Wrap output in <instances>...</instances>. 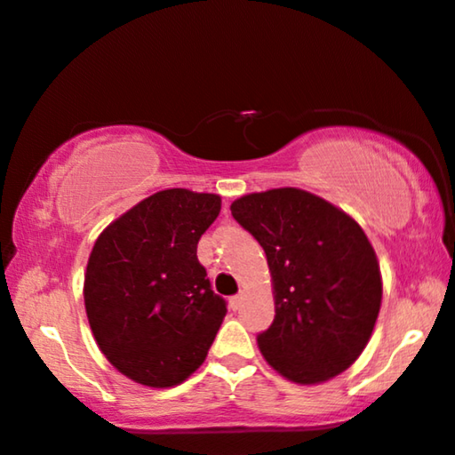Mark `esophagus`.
Here are the masks:
<instances>
[{
  "mask_svg": "<svg viewBox=\"0 0 455 455\" xmlns=\"http://www.w3.org/2000/svg\"><path fill=\"white\" fill-rule=\"evenodd\" d=\"M241 294H235V297H230L228 299V305H230V309H233V311H236V309H239V307H241Z\"/></svg>",
  "mask_w": 455,
  "mask_h": 455,
  "instance_id": "obj_1",
  "label": "esophagus"
}]
</instances>
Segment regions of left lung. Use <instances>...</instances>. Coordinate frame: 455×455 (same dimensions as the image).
I'll use <instances>...</instances> for the list:
<instances>
[{"instance_id":"8db88e82","label":"left lung","mask_w":455,"mask_h":455,"mask_svg":"<svg viewBox=\"0 0 455 455\" xmlns=\"http://www.w3.org/2000/svg\"><path fill=\"white\" fill-rule=\"evenodd\" d=\"M230 212L270 267L276 315L258 336L266 363L299 386L340 375L369 344L381 309L379 261L361 225L299 188L247 194Z\"/></svg>"}]
</instances>
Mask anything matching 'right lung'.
Instances as JSON below:
<instances>
[{
	"label": "right lung",
	"mask_w": 455,
	"mask_h": 455,
	"mask_svg": "<svg viewBox=\"0 0 455 455\" xmlns=\"http://www.w3.org/2000/svg\"><path fill=\"white\" fill-rule=\"evenodd\" d=\"M220 196L163 189L108 225L88 258L84 307L107 361L146 387H172L206 361L227 305L210 289L197 241Z\"/></svg>",
	"instance_id": "obj_1"
}]
</instances>
